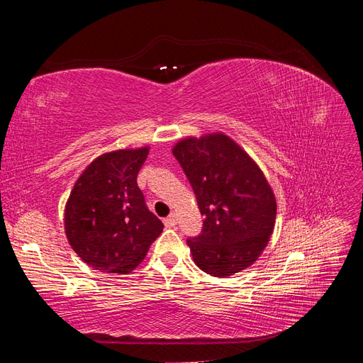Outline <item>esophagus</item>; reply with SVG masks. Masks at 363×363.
I'll return each instance as SVG.
<instances>
[{"instance_id":"34e87169","label":"esophagus","mask_w":363,"mask_h":363,"mask_svg":"<svg viewBox=\"0 0 363 363\" xmlns=\"http://www.w3.org/2000/svg\"><path fill=\"white\" fill-rule=\"evenodd\" d=\"M163 223H164V225H167V227H174L175 224H177V216H175V215L172 213V215H169L168 218H164Z\"/></svg>"}]
</instances>
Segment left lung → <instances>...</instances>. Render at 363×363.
<instances>
[{
  "label": "left lung",
  "instance_id": "1",
  "mask_svg": "<svg viewBox=\"0 0 363 363\" xmlns=\"http://www.w3.org/2000/svg\"><path fill=\"white\" fill-rule=\"evenodd\" d=\"M172 155L204 218L201 233L188 239L196 267L213 277H228L252 265L277 215L276 196L257 163L223 133L186 138Z\"/></svg>",
  "mask_w": 363,
  "mask_h": 363
}]
</instances>
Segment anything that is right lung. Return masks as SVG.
Returning <instances> with one entry per match:
<instances>
[{
	"label": "right lung",
	"instance_id": "right-lung-1",
	"mask_svg": "<svg viewBox=\"0 0 363 363\" xmlns=\"http://www.w3.org/2000/svg\"><path fill=\"white\" fill-rule=\"evenodd\" d=\"M147 156L148 147L106 152L75 182L65 206V233L91 268L128 274L162 233L136 180Z\"/></svg>",
	"mask_w": 363,
	"mask_h": 363
}]
</instances>
